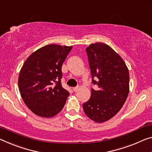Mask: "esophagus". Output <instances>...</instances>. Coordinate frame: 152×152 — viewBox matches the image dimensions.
<instances>
[{"mask_svg":"<svg viewBox=\"0 0 152 152\" xmlns=\"http://www.w3.org/2000/svg\"><path fill=\"white\" fill-rule=\"evenodd\" d=\"M78 89H79V87H78V86H77V87H73V88H72V90H73L74 92H76L78 90Z\"/></svg>","mask_w":152,"mask_h":152,"instance_id":"obj_1","label":"esophagus"}]
</instances>
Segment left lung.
Wrapping results in <instances>:
<instances>
[{
    "label": "left lung",
    "instance_id": "obj_1",
    "mask_svg": "<svg viewBox=\"0 0 152 152\" xmlns=\"http://www.w3.org/2000/svg\"><path fill=\"white\" fill-rule=\"evenodd\" d=\"M92 83L90 99L83 104L93 121L102 123L112 118L124 104L129 93L128 69L121 56L107 44L96 43L87 48Z\"/></svg>",
    "mask_w": 152,
    "mask_h": 152
}]
</instances>
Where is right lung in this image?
Here are the masks:
<instances>
[{"label":"right lung","mask_w":152,"mask_h":152,"mask_svg":"<svg viewBox=\"0 0 152 152\" xmlns=\"http://www.w3.org/2000/svg\"><path fill=\"white\" fill-rule=\"evenodd\" d=\"M72 46L50 44L28 56L18 78L22 98L29 109L52 117L63 109L69 93L61 85V67Z\"/></svg>","instance_id":"obj_1"}]
</instances>
